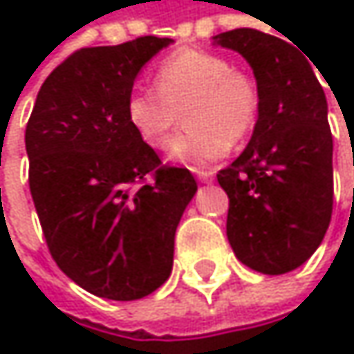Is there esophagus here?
I'll use <instances>...</instances> for the list:
<instances>
[{"instance_id": "1", "label": "esophagus", "mask_w": 354, "mask_h": 354, "mask_svg": "<svg viewBox=\"0 0 354 354\" xmlns=\"http://www.w3.org/2000/svg\"><path fill=\"white\" fill-rule=\"evenodd\" d=\"M194 174H196V178L201 182H211L213 180V172L211 170H194Z\"/></svg>"}]
</instances>
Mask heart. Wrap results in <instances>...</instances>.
I'll list each match as a JSON object with an SVG mask.
<instances>
[{"mask_svg": "<svg viewBox=\"0 0 354 354\" xmlns=\"http://www.w3.org/2000/svg\"><path fill=\"white\" fill-rule=\"evenodd\" d=\"M260 86L232 59L201 48H180L156 67V88L137 86L127 96V120L153 149H166L186 116L172 156L203 166L223 158L260 116Z\"/></svg>", "mask_w": 354, "mask_h": 354, "instance_id": "b5f03b06", "label": "heart"}]
</instances>
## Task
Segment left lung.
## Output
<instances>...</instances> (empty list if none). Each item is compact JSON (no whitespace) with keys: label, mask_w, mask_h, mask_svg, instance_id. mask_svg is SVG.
Wrapping results in <instances>:
<instances>
[{"label":"left lung","mask_w":354,"mask_h":354,"mask_svg":"<svg viewBox=\"0 0 354 354\" xmlns=\"http://www.w3.org/2000/svg\"><path fill=\"white\" fill-rule=\"evenodd\" d=\"M213 40L246 59L262 96L248 147L217 174L230 198L227 240L252 270L285 274L318 250L332 217L326 94L316 63L279 36L236 28Z\"/></svg>","instance_id":"8db88e82"}]
</instances>
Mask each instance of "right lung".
<instances>
[{
  "label": "right lung",
  "instance_id": "right-lung-1",
  "mask_svg": "<svg viewBox=\"0 0 354 354\" xmlns=\"http://www.w3.org/2000/svg\"><path fill=\"white\" fill-rule=\"evenodd\" d=\"M170 38L139 36L69 55L44 80L26 124L28 184L48 252L82 289L133 301L162 287L180 217L196 192L127 120L141 67Z\"/></svg>",
  "mask_w": 354,
  "mask_h": 354
}]
</instances>
